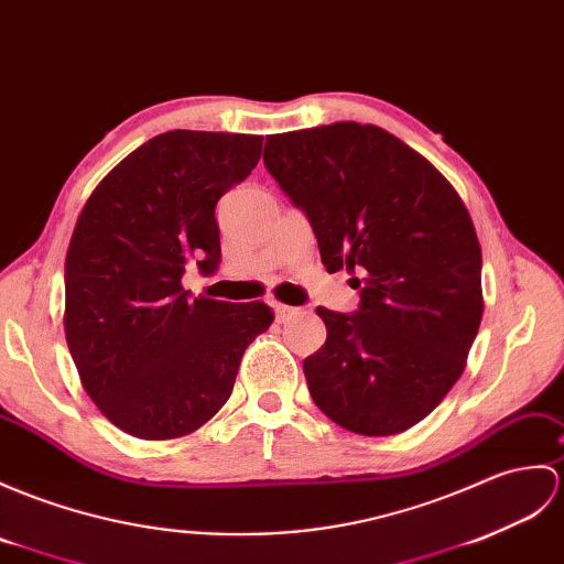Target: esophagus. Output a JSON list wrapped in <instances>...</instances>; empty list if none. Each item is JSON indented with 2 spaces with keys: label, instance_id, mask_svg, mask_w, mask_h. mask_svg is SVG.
I'll list each match as a JSON object with an SVG mask.
<instances>
[{
  "label": "esophagus",
  "instance_id": "esophagus-1",
  "mask_svg": "<svg viewBox=\"0 0 564 564\" xmlns=\"http://www.w3.org/2000/svg\"><path fill=\"white\" fill-rule=\"evenodd\" d=\"M273 312H276V319H279V322H288V319H293L300 310H297V307H291V305L276 303V305H273Z\"/></svg>",
  "mask_w": 564,
  "mask_h": 564
}]
</instances>
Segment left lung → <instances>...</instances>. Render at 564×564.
<instances>
[{"label":"left lung","mask_w":564,"mask_h":564,"mask_svg":"<svg viewBox=\"0 0 564 564\" xmlns=\"http://www.w3.org/2000/svg\"><path fill=\"white\" fill-rule=\"evenodd\" d=\"M264 165L307 216L326 271L365 273L356 312L317 307L312 401L368 437L421 423L462 377L482 317L480 245L459 194L375 124L271 134Z\"/></svg>","instance_id":"8db88e82"}]
</instances>
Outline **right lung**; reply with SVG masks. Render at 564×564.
<instances>
[{
  "instance_id": "1",
  "label": "right lung",
  "mask_w": 564,
  "mask_h": 564,
  "mask_svg": "<svg viewBox=\"0 0 564 564\" xmlns=\"http://www.w3.org/2000/svg\"><path fill=\"white\" fill-rule=\"evenodd\" d=\"M261 137L175 129L90 194L64 261V334L86 394L127 435H189L230 399L264 303L192 297L185 267L220 264L216 204L252 173Z\"/></svg>"
}]
</instances>
